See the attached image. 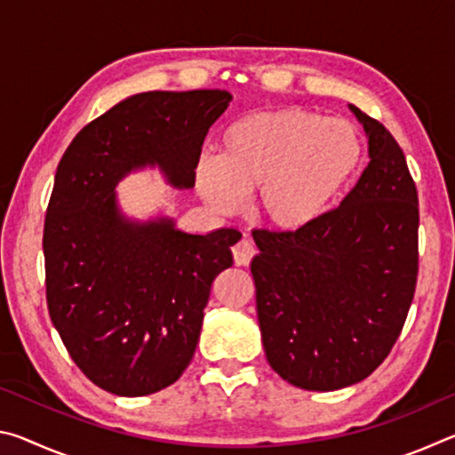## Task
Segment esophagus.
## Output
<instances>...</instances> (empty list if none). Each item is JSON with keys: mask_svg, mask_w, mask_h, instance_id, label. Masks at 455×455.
Masks as SVG:
<instances>
[{"mask_svg": "<svg viewBox=\"0 0 455 455\" xmlns=\"http://www.w3.org/2000/svg\"><path fill=\"white\" fill-rule=\"evenodd\" d=\"M255 252H257L255 244H252L251 241H246V238H243V241L236 243L235 249H233L235 263H236L238 267H246V265H249L251 260H252V257H255Z\"/></svg>", "mask_w": 455, "mask_h": 455, "instance_id": "1", "label": "esophagus"}]
</instances>
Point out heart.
I'll return each mask as SVG.
<instances>
[{
	"label": "heart",
	"instance_id": "obj_1",
	"mask_svg": "<svg viewBox=\"0 0 455 455\" xmlns=\"http://www.w3.org/2000/svg\"><path fill=\"white\" fill-rule=\"evenodd\" d=\"M363 142L355 124L305 108L252 112L219 138L217 156L195 166L198 196L233 214L255 192L257 219L276 233L309 228L357 174Z\"/></svg>",
	"mask_w": 455,
	"mask_h": 455
}]
</instances>
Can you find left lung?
<instances>
[{"label":"left lung","mask_w":455,"mask_h":455,"mask_svg":"<svg viewBox=\"0 0 455 455\" xmlns=\"http://www.w3.org/2000/svg\"><path fill=\"white\" fill-rule=\"evenodd\" d=\"M349 110L369 144L355 188L309 228L252 233L267 361L307 391L371 375L402 333L418 281V190L403 152L383 124Z\"/></svg>","instance_id":"obj_1"}]
</instances>
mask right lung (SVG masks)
I'll return each mask as SVG.
<instances>
[{
    "instance_id": "1",
    "label": "right lung",
    "mask_w": 455,
    "mask_h": 455,
    "mask_svg": "<svg viewBox=\"0 0 455 455\" xmlns=\"http://www.w3.org/2000/svg\"><path fill=\"white\" fill-rule=\"evenodd\" d=\"M230 100L227 90L134 94L60 160L44 227L50 317L74 363L114 395L156 394L184 373L212 281L241 241L235 228L187 233L163 212L128 217L116 187L146 168L195 187L204 138Z\"/></svg>"
}]
</instances>
